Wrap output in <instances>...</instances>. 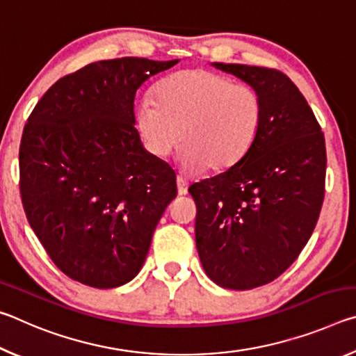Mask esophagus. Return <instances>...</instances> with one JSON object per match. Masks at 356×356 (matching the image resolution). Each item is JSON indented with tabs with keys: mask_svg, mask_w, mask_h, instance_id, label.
<instances>
[{
	"mask_svg": "<svg viewBox=\"0 0 356 356\" xmlns=\"http://www.w3.org/2000/svg\"><path fill=\"white\" fill-rule=\"evenodd\" d=\"M177 193L180 196H184L188 193V182L186 180H184L182 177H177Z\"/></svg>",
	"mask_w": 356,
	"mask_h": 356,
	"instance_id": "esophagus-1",
	"label": "esophagus"
}]
</instances>
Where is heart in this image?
<instances>
[{"label": "heart", "mask_w": 356, "mask_h": 356, "mask_svg": "<svg viewBox=\"0 0 356 356\" xmlns=\"http://www.w3.org/2000/svg\"><path fill=\"white\" fill-rule=\"evenodd\" d=\"M262 122V102L248 84L206 69L180 70L144 97L135 111V125L144 146L166 156L182 143L179 165L185 172H220L248 154Z\"/></svg>", "instance_id": "1"}]
</instances>
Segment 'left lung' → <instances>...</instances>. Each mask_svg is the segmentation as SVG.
<instances>
[{"instance_id": "8db88e82", "label": "left lung", "mask_w": 356, "mask_h": 356, "mask_svg": "<svg viewBox=\"0 0 356 356\" xmlns=\"http://www.w3.org/2000/svg\"><path fill=\"white\" fill-rule=\"evenodd\" d=\"M262 102V122L242 160L193 184L196 248L215 284L248 291L286 272L321 213L327 152L314 113L282 72L212 63Z\"/></svg>"}]
</instances>
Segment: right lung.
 <instances>
[{
    "label": "right lung",
    "mask_w": 356,
    "mask_h": 356,
    "mask_svg": "<svg viewBox=\"0 0 356 356\" xmlns=\"http://www.w3.org/2000/svg\"><path fill=\"white\" fill-rule=\"evenodd\" d=\"M172 61L119 58L58 80L20 144L26 218L69 278L119 287L140 273L156 225L177 195L176 172L144 149L135 95Z\"/></svg>",
    "instance_id": "right-lung-1"
}]
</instances>
